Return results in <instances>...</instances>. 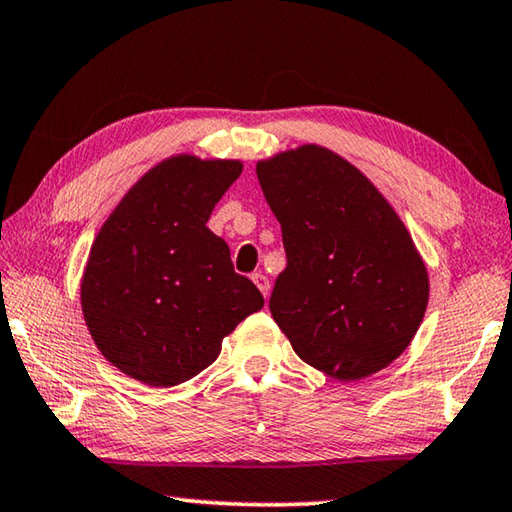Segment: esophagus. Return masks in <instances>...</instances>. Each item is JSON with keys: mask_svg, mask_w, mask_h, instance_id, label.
I'll use <instances>...</instances> for the list:
<instances>
[{"mask_svg": "<svg viewBox=\"0 0 512 512\" xmlns=\"http://www.w3.org/2000/svg\"><path fill=\"white\" fill-rule=\"evenodd\" d=\"M251 281L256 283V288L263 292V297L267 299V294H270V279H267L265 274H261V272H256V274H251Z\"/></svg>", "mask_w": 512, "mask_h": 512, "instance_id": "esophagus-1", "label": "esophagus"}]
</instances>
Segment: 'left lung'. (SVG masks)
I'll return each instance as SVG.
<instances>
[{
	"instance_id": "left-lung-1",
	"label": "left lung",
	"mask_w": 512,
	"mask_h": 512,
	"mask_svg": "<svg viewBox=\"0 0 512 512\" xmlns=\"http://www.w3.org/2000/svg\"><path fill=\"white\" fill-rule=\"evenodd\" d=\"M256 175L288 256L270 312L294 353L344 382L389 366L429 301L398 213L353 164L312 143L258 161Z\"/></svg>"
}]
</instances>
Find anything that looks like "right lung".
<instances>
[{
  "instance_id": "right-lung-1",
  "label": "right lung",
  "mask_w": 512,
  "mask_h": 512,
  "mask_svg": "<svg viewBox=\"0 0 512 512\" xmlns=\"http://www.w3.org/2000/svg\"><path fill=\"white\" fill-rule=\"evenodd\" d=\"M242 173L233 159L177 155L150 168L98 231L80 306L98 351L148 387H175L220 355L222 339L263 308L206 227Z\"/></svg>"
}]
</instances>
